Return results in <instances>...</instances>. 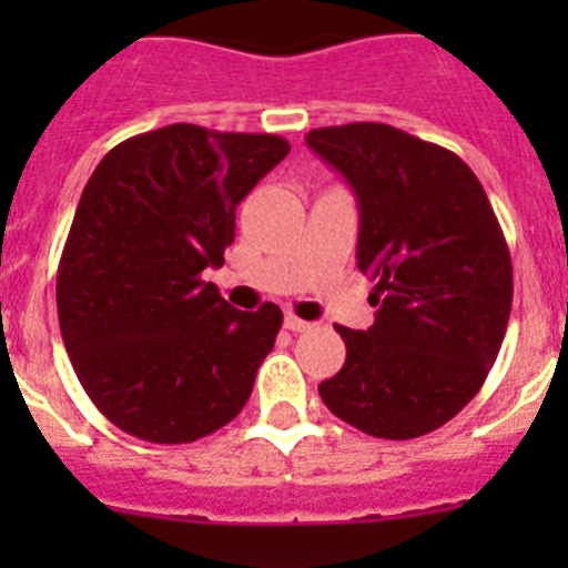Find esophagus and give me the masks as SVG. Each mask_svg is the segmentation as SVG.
<instances>
[{
  "mask_svg": "<svg viewBox=\"0 0 568 568\" xmlns=\"http://www.w3.org/2000/svg\"><path fill=\"white\" fill-rule=\"evenodd\" d=\"M284 327H287L290 333H307L313 324H310V321H304V318H298L295 313H287V315H284Z\"/></svg>",
  "mask_w": 568,
  "mask_h": 568,
  "instance_id": "34e87169",
  "label": "esophagus"
}]
</instances>
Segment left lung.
<instances>
[{"instance_id":"left-lung-1","label":"left lung","mask_w":568,"mask_h":568,"mask_svg":"<svg viewBox=\"0 0 568 568\" xmlns=\"http://www.w3.org/2000/svg\"><path fill=\"white\" fill-rule=\"evenodd\" d=\"M307 144L358 195V270L375 281L369 329L335 327L346 361L318 395L373 438L433 433L484 386L511 310V258L478 175L398 128H318Z\"/></svg>"}]
</instances>
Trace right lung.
<instances>
[{
    "label": "right lung",
    "instance_id": "right-lung-1",
    "mask_svg": "<svg viewBox=\"0 0 568 568\" xmlns=\"http://www.w3.org/2000/svg\"><path fill=\"white\" fill-rule=\"evenodd\" d=\"M290 153L273 133L168 124L115 144L79 199L57 273L64 349L99 413L133 438L190 444L244 409L281 310L241 313L202 278L235 207Z\"/></svg>",
    "mask_w": 568,
    "mask_h": 568
}]
</instances>
